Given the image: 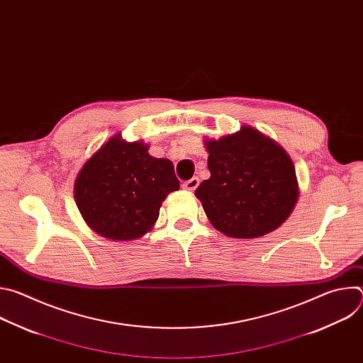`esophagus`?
Masks as SVG:
<instances>
[{
	"instance_id": "1",
	"label": "esophagus",
	"mask_w": 363,
	"mask_h": 363,
	"mask_svg": "<svg viewBox=\"0 0 363 363\" xmlns=\"http://www.w3.org/2000/svg\"><path fill=\"white\" fill-rule=\"evenodd\" d=\"M198 185H199V179H198L196 177H194V178H191L189 181H185V182L182 184V188L186 189V191H195Z\"/></svg>"
}]
</instances>
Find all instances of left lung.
Returning <instances> with one entry per match:
<instances>
[{"label":"left lung","mask_w":363,"mask_h":363,"mask_svg":"<svg viewBox=\"0 0 363 363\" xmlns=\"http://www.w3.org/2000/svg\"><path fill=\"white\" fill-rule=\"evenodd\" d=\"M205 146L211 177L195 195L214 228L233 238H257L279 228L298 198L286 150L250 126L205 140Z\"/></svg>","instance_id":"left-lung-1"}]
</instances>
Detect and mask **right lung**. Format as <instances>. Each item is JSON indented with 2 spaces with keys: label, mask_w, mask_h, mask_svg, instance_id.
I'll return each mask as SVG.
<instances>
[{
  "label": "right lung",
  "mask_w": 363,
  "mask_h": 363,
  "mask_svg": "<svg viewBox=\"0 0 363 363\" xmlns=\"http://www.w3.org/2000/svg\"><path fill=\"white\" fill-rule=\"evenodd\" d=\"M179 189L169 160L153 158L143 142L115 136L84 164L74 184L79 211L101 237L128 241L147 233L162 201Z\"/></svg>",
  "instance_id": "obj_1"
}]
</instances>
